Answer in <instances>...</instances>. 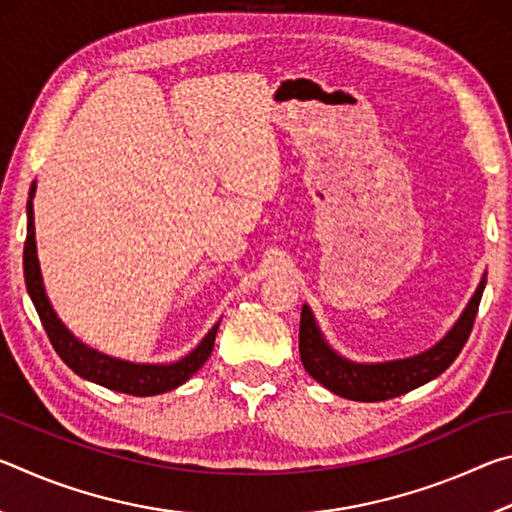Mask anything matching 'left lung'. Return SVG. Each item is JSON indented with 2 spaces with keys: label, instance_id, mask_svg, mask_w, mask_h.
<instances>
[{
  "label": "left lung",
  "instance_id": "obj_1",
  "mask_svg": "<svg viewBox=\"0 0 512 512\" xmlns=\"http://www.w3.org/2000/svg\"><path fill=\"white\" fill-rule=\"evenodd\" d=\"M485 289V273L474 296L467 302L463 314L458 316L452 329L429 350L406 359L379 361V363H361L345 359L336 352L325 339L323 329L316 323L314 311L309 305H302L300 314V359L302 366L323 384L327 391L341 395L345 400L354 402H381L391 397L404 395L452 366L458 352L463 350L467 336L472 332L476 311Z\"/></svg>",
  "mask_w": 512,
  "mask_h": 512
}]
</instances>
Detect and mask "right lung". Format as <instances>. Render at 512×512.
Returning <instances> with one entry per match:
<instances>
[{"instance_id": "right-lung-1", "label": "right lung", "mask_w": 512, "mask_h": 512, "mask_svg": "<svg viewBox=\"0 0 512 512\" xmlns=\"http://www.w3.org/2000/svg\"><path fill=\"white\" fill-rule=\"evenodd\" d=\"M38 183L33 180L27 201V241H24V282L31 296L33 307L42 320V327L49 336L51 345L58 352L76 375L94 381V384L106 386L110 391L128 393L135 397H149L173 391L183 386L194 372L203 366L212 354L216 332H219L221 320H216L210 332L203 336V341L196 348L185 354L183 359L171 363H135L126 359L110 357L99 350L85 345L81 339L69 332V327L58 318L56 309L51 307V300L42 282L38 246H36V223H33V198H36Z\"/></svg>"}]
</instances>
